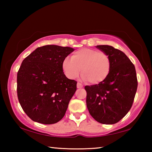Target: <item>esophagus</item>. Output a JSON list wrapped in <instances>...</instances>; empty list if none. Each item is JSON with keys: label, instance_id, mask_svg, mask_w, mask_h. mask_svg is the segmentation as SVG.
<instances>
[{"label": "esophagus", "instance_id": "esophagus-1", "mask_svg": "<svg viewBox=\"0 0 152 152\" xmlns=\"http://www.w3.org/2000/svg\"><path fill=\"white\" fill-rule=\"evenodd\" d=\"M82 87H83V85H82V84L79 83V82H78V83H77V88H82Z\"/></svg>", "mask_w": 152, "mask_h": 152}]
</instances>
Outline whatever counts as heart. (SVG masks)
Returning a JSON list of instances; mask_svg holds the SVG:
<instances>
[{
  "label": "heart",
  "mask_w": 152,
  "mask_h": 152,
  "mask_svg": "<svg viewBox=\"0 0 152 152\" xmlns=\"http://www.w3.org/2000/svg\"><path fill=\"white\" fill-rule=\"evenodd\" d=\"M110 60L107 53L96 50L82 48L74 53L72 58H66L62 61V69L66 76L74 79L82 72V79L91 84L104 82L110 70Z\"/></svg>",
  "instance_id": "1"
}]
</instances>
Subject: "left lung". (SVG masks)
I'll return each instance as SVG.
<instances>
[{
  "label": "left lung",
  "mask_w": 152,
  "mask_h": 152,
  "mask_svg": "<svg viewBox=\"0 0 152 152\" xmlns=\"http://www.w3.org/2000/svg\"><path fill=\"white\" fill-rule=\"evenodd\" d=\"M96 48L109 56L111 66L104 82L84 87L86 106L96 121L115 124L127 115L134 101L137 88L135 68L123 51L107 45Z\"/></svg>",
  "instance_id": "left-lung-1"
}]
</instances>
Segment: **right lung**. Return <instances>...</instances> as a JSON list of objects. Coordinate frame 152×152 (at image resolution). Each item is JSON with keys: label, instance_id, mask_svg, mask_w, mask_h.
<instances>
[{"label": "right lung", "instance_id": "obj_1", "mask_svg": "<svg viewBox=\"0 0 152 152\" xmlns=\"http://www.w3.org/2000/svg\"><path fill=\"white\" fill-rule=\"evenodd\" d=\"M74 51L70 47L44 45L23 61L17 73V96L33 121L50 125L64 117L77 82L66 76L62 61Z\"/></svg>", "mask_w": 152, "mask_h": 152}]
</instances>
